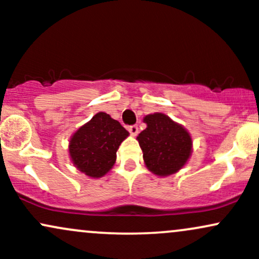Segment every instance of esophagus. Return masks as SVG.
<instances>
[{
	"mask_svg": "<svg viewBox=\"0 0 259 259\" xmlns=\"http://www.w3.org/2000/svg\"><path fill=\"white\" fill-rule=\"evenodd\" d=\"M129 132L133 136H136V135H138V133H139V126L138 125H130L129 126Z\"/></svg>",
	"mask_w": 259,
	"mask_h": 259,
	"instance_id": "34e87169",
	"label": "esophagus"
}]
</instances>
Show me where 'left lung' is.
Returning a JSON list of instances; mask_svg holds the SVG:
<instances>
[{"label": "left lung", "mask_w": 259, "mask_h": 259, "mask_svg": "<svg viewBox=\"0 0 259 259\" xmlns=\"http://www.w3.org/2000/svg\"><path fill=\"white\" fill-rule=\"evenodd\" d=\"M147 127L139 134L140 147L148 170L168 177L180 170L192 152V140L187 130L163 113L144 118Z\"/></svg>", "instance_id": "1"}]
</instances>
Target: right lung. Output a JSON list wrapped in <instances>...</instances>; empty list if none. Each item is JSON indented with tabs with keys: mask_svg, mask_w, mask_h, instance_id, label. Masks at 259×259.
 <instances>
[{
	"mask_svg": "<svg viewBox=\"0 0 259 259\" xmlns=\"http://www.w3.org/2000/svg\"><path fill=\"white\" fill-rule=\"evenodd\" d=\"M129 133L105 112L80 126L69 141L73 164L90 178H102L117 159V150Z\"/></svg>",
	"mask_w": 259,
	"mask_h": 259,
	"instance_id": "1",
	"label": "right lung"
}]
</instances>
